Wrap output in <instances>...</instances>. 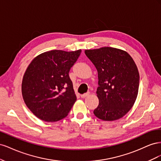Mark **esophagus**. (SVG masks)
Instances as JSON below:
<instances>
[{"label":"esophagus","instance_id":"34e87169","mask_svg":"<svg viewBox=\"0 0 161 161\" xmlns=\"http://www.w3.org/2000/svg\"><path fill=\"white\" fill-rule=\"evenodd\" d=\"M90 95V92H86V93H85V94H82V95H80V97H82V98H85V97H88V96H89Z\"/></svg>","mask_w":161,"mask_h":161}]
</instances>
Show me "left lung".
Segmentation results:
<instances>
[{
    "label": "left lung",
    "instance_id": "left-lung-1",
    "mask_svg": "<svg viewBox=\"0 0 161 161\" xmlns=\"http://www.w3.org/2000/svg\"><path fill=\"white\" fill-rule=\"evenodd\" d=\"M85 53L98 72L99 103L95 115L104 121L120 119L137 98L140 75L134 60L126 52L111 47L86 50Z\"/></svg>",
    "mask_w": 161,
    "mask_h": 161
}]
</instances>
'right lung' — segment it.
<instances>
[{
  "label": "right lung",
  "instance_id": "obj_1",
  "mask_svg": "<svg viewBox=\"0 0 161 161\" xmlns=\"http://www.w3.org/2000/svg\"><path fill=\"white\" fill-rule=\"evenodd\" d=\"M81 53L51 50L38 55L24 74L21 91L25 103L37 118L53 122L69 114L76 101L69 71Z\"/></svg>",
  "mask_w": 161,
  "mask_h": 161
}]
</instances>
